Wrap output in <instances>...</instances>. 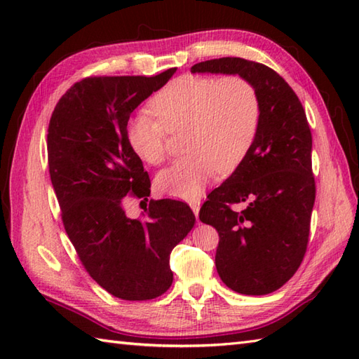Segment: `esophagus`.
<instances>
[{"instance_id":"esophagus-1","label":"esophagus","mask_w":359,"mask_h":359,"mask_svg":"<svg viewBox=\"0 0 359 359\" xmlns=\"http://www.w3.org/2000/svg\"><path fill=\"white\" fill-rule=\"evenodd\" d=\"M189 207H191L194 216L197 217L199 216V211H201V202L199 201H194V202H189Z\"/></svg>"}]
</instances>
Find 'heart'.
Returning <instances> with one entry per match:
<instances>
[{"instance_id": "b5f03b06", "label": "heart", "mask_w": 359, "mask_h": 359, "mask_svg": "<svg viewBox=\"0 0 359 359\" xmlns=\"http://www.w3.org/2000/svg\"><path fill=\"white\" fill-rule=\"evenodd\" d=\"M149 112L129 118V148L144 163L158 165L165 157L166 131L187 129L185 151L156 177L163 196L197 201L217 170L238 166L253 144L261 123V100L256 88L241 75L182 77L171 81L149 103Z\"/></svg>"}]
</instances>
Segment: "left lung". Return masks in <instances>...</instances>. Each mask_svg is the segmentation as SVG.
I'll return each instance as SVG.
<instances>
[{"instance_id": "1", "label": "left lung", "mask_w": 359, "mask_h": 359, "mask_svg": "<svg viewBox=\"0 0 359 359\" xmlns=\"http://www.w3.org/2000/svg\"><path fill=\"white\" fill-rule=\"evenodd\" d=\"M193 74L241 75L257 90L261 123L247 156L208 194L199 219L219 233L216 269L241 294H269L293 276L306 255L315 177L311 133L299 98L269 66L238 57L197 63ZM234 203H245L236 212Z\"/></svg>"}]
</instances>
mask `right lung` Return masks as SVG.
<instances>
[{"mask_svg":"<svg viewBox=\"0 0 359 359\" xmlns=\"http://www.w3.org/2000/svg\"><path fill=\"white\" fill-rule=\"evenodd\" d=\"M154 77H89L60 98L48 129V160L65 230L98 285L125 301H147L172 284L170 255L193 230L187 203L149 201L147 219H129L128 196L147 199L151 180L129 148V116L165 86Z\"/></svg>","mask_w":359,"mask_h":359,"instance_id":"obj_1","label":"right lung"}]
</instances>
